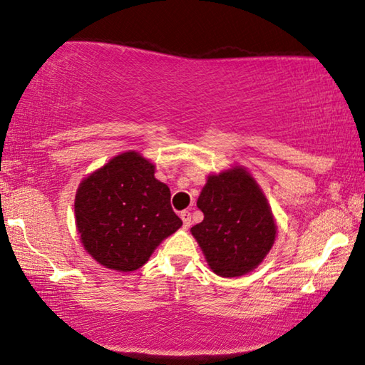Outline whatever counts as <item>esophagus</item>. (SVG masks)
Returning a JSON list of instances; mask_svg holds the SVG:
<instances>
[{
    "mask_svg": "<svg viewBox=\"0 0 365 365\" xmlns=\"http://www.w3.org/2000/svg\"><path fill=\"white\" fill-rule=\"evenodd\" d=\"M180 217L183 220V227L188 228L191 225V215H190V212L188 211H182L180 212Z\"/></svg>",
    "mask_w": 365,
    "mask_h": 365,
    "instance_id": "1",
    "label": "esophagus"
}]
</instances>
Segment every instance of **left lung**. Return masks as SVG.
Segmentation results:
<instances>
[{
	"mask_svg": "<svg viewBox=\"0 0 365 365\" xmlns=\"http://www.w3.org/2000/svg\"><path fill=\"white\" fill-rule=\"evenodd\" d=\"M196 206L205 219L190 232L215 275H246L269 255L277 222L262 188L243 165L209 174Z\"/></svg>",
	"mask_w": 365,
	"mask_h": 365,
	"instance_id": "8db88e82",
	"label": "left lung"
}]
</instances>
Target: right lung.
I'll return each mask as SVG.
<instances>
[{"label":"right lung","instance_id":"1","mask_svg":"<svg viewBox=\"0 0 365 365\" xmlns=\"http://www.w3.org/2000/svg\"><path fill=\"white\" fill-rule=\"evenodd\" d=\"M156 165L137 151L109 159L80 182L73 211L80 243L98 264L133 272L182 227Z\"/></svg>","mask_w":365,"mask_h":365}]
</instances>
